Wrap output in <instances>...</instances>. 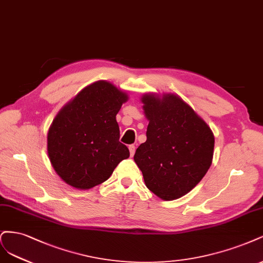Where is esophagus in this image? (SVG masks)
I'll use <instances>...</instances> for the list:
<instances>
[{"label":"esophagus","instance_id":"34e87169","mask_svg":"<svg viewBox=\"0 0 263 263\" xmlns=\"http://www.w3.org/2000/svg\"><path fill=\"white\" fill-rule=\"evenodd\" d=\"M129 151H130V155L133 156L134 153H135V146L133 145V144H132V145H129Z\"/></svg>","mask_w":263,"mask_h":263}]
</instances>
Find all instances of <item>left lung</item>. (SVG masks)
<instances>
[{
	"label": "left lung",
	"mask_w": 263,
	"mask_h": 263,
	"mask_svg": "<svg viewBox=\"0 0 263 263\" xmlns=\"http://www.w3.org/2000/svg\"><path fill=\"white\" fill-rule=\"evenodd\" d=\"M141 101L148 120L147 139L137 148L134 162L158 198L179 199L208 173L214 153L213 132L178 95L146 92Z\"/></svg>",
	"instance_id": "obj_1"
}]
</instances>
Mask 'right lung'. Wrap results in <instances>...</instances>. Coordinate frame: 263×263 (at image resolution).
Masks as SVG:
<instances>
[{"label": "right lung", "mask_w": 263, "mask_h": 263, "mask_svg": "<svg viewBox=\"0 0 263 263\" xmlns=\"http://www.w3.org/2000/svg\"><path fill=\"white\" fill-rule=\"evenodd\" d=\"M129 96L107 81L83 88L50 125L47 151L58 176L71 187L88 190L111 176L130 156L119 142L116 116Z\"/></svg>", "instance_id": "1"}]
</instances>
